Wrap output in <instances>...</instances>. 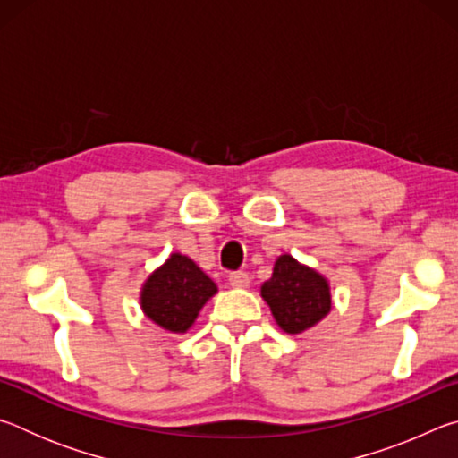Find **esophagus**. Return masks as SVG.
Wrapping results in <instances>:
<instances>
[{"mask_svg": "<svg viewBox=\"0 0 458 458\" xmlns=\"http://www.w3.org/2000/svg\"><path fill=\"white\" fill-rule=\"evenodd\" d=\"M228 283L230 286H234V289H246V286L250 284V276L242 273V270H238V273H232L228 276Z\"/></svg>", "mask_w": 458, "mask_h": 458, "instance_id": "34e87169", "label": "esophagus"}]
</instances>
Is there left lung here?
I'll return each mask as SVG.
<instances>
[{
  "instance_id": "left-lung-1",
  "label": "left lung",
  "mask_w": 458,
  "mask_h": 458,
  "mask_svg": "<svg viewBox=\"0 0 458 458\" xmlns=\"http://www.w3.org/2000/svg\"><path fill=\"white\" fill-rule=\"evenodd\" d=\"M278 327L291 335L303 333L331 311L329 281L291 254L276 259L273 276L260 286Z\"/></svg>"
}]
</instances>
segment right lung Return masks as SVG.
Returning a JSON list of instances; mask_svg holds the SVG:
<instances>
[{
    "label": "right lung",
    "instance_id": "right-lung-1",
    "mask_svg": "<svg viewBox=\"0 0 458 458\" xmlns=\"http://www.w3.org/2000/svg\"><path fill=\"white\" fill-rule=\"evenodd\" d=\"M218 286L185 254L174 252L155 268L141 286V309L147 319L169 333H185Z\"/></svg>",
    "mask_w": 458,
    "mask_h": 458
}]
</instances>
